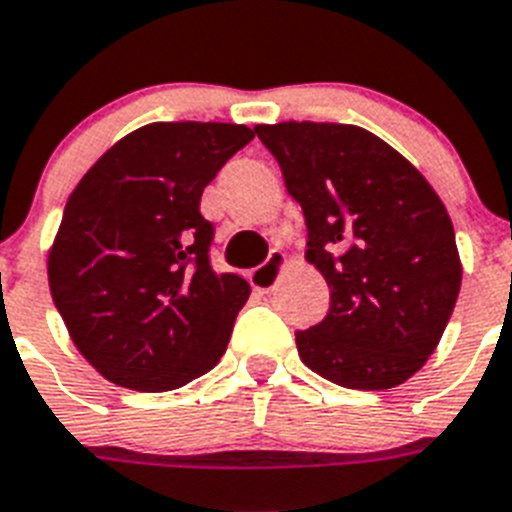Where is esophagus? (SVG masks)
<instances>
[{
	"label": "esophagus",
	"instance_id": "esophagus-1",
	"mask_svg": "<svg viewBox=\"0 0 512 512\" xmlns=\"http://www.w3.org/2000/svg\"><path fill=\"white\" fill-rule=\"evenodd\" d=\"M283 263H286V257H283L281 249H270L268 260H265L263 265H257V268L249 273V281H252V286L260 291L276 289V283L281 281V276H283Z\"/></svg>",
	"mask_w": 512,
	"mask_h": 512
}]
</instances>
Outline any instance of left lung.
I'll use <instances>...</instances> for the list:
<instances>
[{
  "label": "left lung",
  "mask_w": 512,
  "mask_h": 512,
  "mask_svg": "<svg viewBox=\"0 0 512 512\" xmlns=\"http://www.w3.org/2000/svg\"><path fill=\"white\" fill-rule=\"evenodd\" d=\"M302 205L307 260L328 281L325 320L296 333L302 362L354 390L409 380L461 291L448 210L414 163L356 124H257Z\"/></svg>",
  "instance_id": "left-lung-1"
}]
</instances>
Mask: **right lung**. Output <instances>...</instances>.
Returning a JSON list of instances; mask_svg holds the SVG:
<instances>
[{"label": "right lung", "mask_w": 512, "mask_h": 512, "mask_svg": "<svg viewBox=\"0 0 512 512\" xmlns=\"http://www.w3.org/2000/svg\"><path fill=\"white\" fill-rule=\"evenodd\" d=\"M252 137L244 124H145L72 190L49 249L51 299L77 351L114 385L182 388L229 346L249 283L210 268L200 197Z\"/></svg>", "instance_id": "add662e5"}]
</instances>
